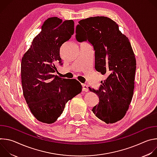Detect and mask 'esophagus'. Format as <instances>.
<instances>
[{
    "label": "esophagus",
    "mask_w": 157,
    "mask_h": 157,
    "mask_svg": "<svg viewBox=\"0 0 157 157\" xmlns=\"http://www.w3.org/2000/svg\"><path fill=\"white\" fill-rule=\"evenodd\" d=\"M82 91H85V92H87L88 91V86L86 84H82Z\"/></svg>",
    "instance_id": "34e87169"
}]
</instances>
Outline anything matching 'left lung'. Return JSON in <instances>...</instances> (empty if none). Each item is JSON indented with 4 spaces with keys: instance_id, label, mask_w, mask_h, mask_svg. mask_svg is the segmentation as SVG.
<instances>
[{
    "instance_id": "obj_1",
    "label": "left lung",
    "mask_w": 157,
    "mask_h": 157,
    "mask_svg": "<svg viewBox=\"0 0 157 157\" xmlns=\"http://www.w3.org/2000/svg\"><path fill=\"white\" fill-rule=\"evenodd\" d=\"M78 42L88 41L95 52V69L106 79L98 90H89L99 96L92 111L99 119L113 124L125 115L133 94L136 59L128 38L114 21L106 17L81 20L76 28Z\"/></svg>"
}]
</instances>
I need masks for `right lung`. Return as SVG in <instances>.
<instances>
[{"instance_id":"obj_1","label":"right lung","mask_w":157,"mask_h":157,"mask_svg":"<svg viewBox=\"0 0 157 157\" xmlns=\"http://www.w3.org/2000/svg\"><path fill=\"white\" fill-rule=\"evenodd\" d=\"M74 21L51 17L44 21L40 33L22 57L21 78L23 93L31 113L39 121L54 123L66 104L82 90L76 79L54 75L62 65L59 51L74 33Z\"/></svg>"}]
</instances>
